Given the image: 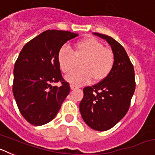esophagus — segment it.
Returning a JSON list of instances; mask_svg holds the SVG:
<instances>
[{"instance_id":"obj_1","label":"esophagus","mask_w":155,"mask_h":155,"mask_svg":"<svg viewBox=\"0 0 155 155\" xmlns=\"http://www.w3.org/2000/svg\"><path fill=\"white\" fill-rule=\"evenodd\" d=\"M78 87H77V86L74 85V84H71V89L74 90V89H78Z\"/></svg>"}]
</instances>
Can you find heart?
<instances>
[{"label": "heart", "mask_w": 155, "mask_h": 155, "mask_svg": "<svg viewBox=\"0 0 155 155\" xmlns=\"http://www.w3.org/2000/svg\"><path fill=\"white\" fill-rule=\"evenodd\" d=\"M81 59V70L74 71L66 78L71 84H85L92 78L94 81H101L110 74L115 62L113 52L92 37L77 42L73 50L62 46L57 55L60 68L64 74L71 73L74 69L76 61Z\"/></svg>", "instance_id": "obj_1"}]
</instances>
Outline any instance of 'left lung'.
Returning a JSON list of instances; mask_svg holds the SVG:
<instances>
[{
	"mask_svg": "<svg viewBox=\"0 0 155 155\" xmlns=\"http://www.w3.org/2000/svg\"><path fill=\"white\" fill-rule=\"evenodd\" d=\"M110 45L115 57L110 74L92 87L83 89L79 105L81 115L88 127L105 131L114 127L127 114L135 91L134 66L124 48L109 35L93 32Z\"/></svg>",
	"mask_w": 155,
	"mask_h": 155,
	"instance_id": "1",
	"label": "left lung"
}]
</instances>
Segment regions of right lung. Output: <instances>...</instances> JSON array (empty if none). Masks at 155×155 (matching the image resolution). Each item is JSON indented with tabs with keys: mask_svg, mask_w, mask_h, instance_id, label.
Listing matches in <instances>:
<instances>
[{
	"mask_svg": "<svg viewBox=\"0 0 155 155\" xmlns=\"http://www.w3.org/2000/svg\"><path fill=\"white\" fill-rule=\"evenodd\" d=\"M78 34L47 30L25 45L14 68L13 94L22 116L31 125L54 119L70 92L63 78L57 55L65 42ZM61 81V87L52 83Z\"/></svg>",
	"mask_w": 155,
	"mask_h": 155,
	"instance_id": "obj_1",
	"label": "right lung"
}]
</instances>
